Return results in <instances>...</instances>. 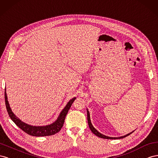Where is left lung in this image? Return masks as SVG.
Returning <instances> with one entry per match:
<instances>
[{"mask_svg":"<svg viewBox=\"0 0 158 158\" xmlns=\"http://www.w3.org/2000/svg\"><path fill=\"white\" fill-rule=\"evenodd\" d=\"M87 120H88V124H89V128L91 129V132L94 134H95L96 136H97L99 138H104V139H121V138H124L125 137H127L128 136H129V135L130 134H132V132L130 133V134H128L127 135H125V136H121V137H118V138H112V137H109V136H105V135H103L102 134H101L100 132H98L97 130L94 128L93 125L91 124V118H90V114H89V110L87 109Z\"/></svg>","mask_w":158,"mask_h":158,"instance_id":"8db88e82","label":"left lung"}]
</instances>
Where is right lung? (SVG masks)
I'll list each match as a JSON object with an SVG mask.
<instances>
[{
	"label": "right lung",
	"instance_id": "1",
	"mask_svg": "<svg viewBox=\"0 0 158 158\" xmlns=\"http://www.w3.org/2000/svg\"><path fill=\"white\" fill-rule=\"evenodd\" d=\"M75 98H76L74 97L73 98H72L71 100H70L68 102L65 107L61 111L59 117H58L55 123H53V124H49V125L44 126V127H33V126L28 125L23 123V122H22L19 118H18V117H16L14 113H13L8 104L7 95L6 93V89H5V92H4V99H5L6 107L10 118L18 126V127L23 130L24 132L30 135V136H52V135H53L57 133L58 132H60L62 127L64 126L65 118L67 112H68L71 105L73 104V102L75 100Z\"/></svg>",
	"mask_w": 158,
	"mask_h": 158
}]
</instances>
